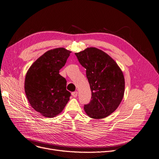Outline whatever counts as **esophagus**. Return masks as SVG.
Masks as SVG:
<instances>
[{
	"label": "esophagus",
	"instance_id": "esophagus-1",
	"mask_svg": "<svg viewBox=\"0 0 159 159\" xmlns=\"http://www.w3.org/2000/svg\"><path fill=\"white\" fill-rule=\"evenodd\" d=\"M77 95H78V92L75 91V92H73V93H72V96L73 97H75V98H76V97L77 96Z\"/></svg>",
	"mask_w": 159,
	"mask_h": 159
}]
</instances>
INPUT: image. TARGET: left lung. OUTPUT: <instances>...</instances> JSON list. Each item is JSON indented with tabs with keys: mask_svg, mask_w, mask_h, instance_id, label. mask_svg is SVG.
<instances>
[{
	"mask_svg": "<svg viewBox=\"0 0 159 159\" xmlns=\"http://www.w3.org/2000/svg\"><path fill=\"white\" fill-rule=\"evenodd\" d=\"M86 74L92 91L90 103L84 111L94 119H102L117 108L124 98L125 79L116 61L96 48H88L75 53Z\"/></svg>",
	"mask_w": 159,
	"mask_h": 159,
	"instance_id": "1",
	"label": "left lung"
}]
</instances>
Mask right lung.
Wrapping results in <instances>:
<instances>
[{
  "label": "right lung",
  "instance_id": "obj_1",
  "mask_svg": "<svg viewBox=\"0 0 159 159\" xmlns=\"http://www.w3.org/2000/svg\"><path fill=\"white\" fill-rule=\"evenodd\" d=\"M71 52L63 48L51 49L39 57L25 75L24 89L31 106L46 117L59 114L70 96L66 80L59 75Z\"/></svg>",
  "mask_w": 159,
  "mask_h": 159
}]
</instances>
